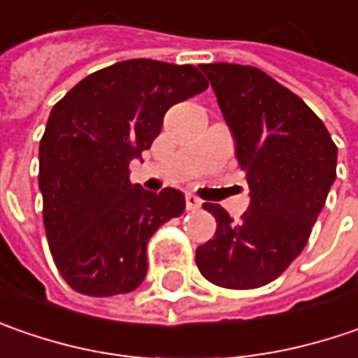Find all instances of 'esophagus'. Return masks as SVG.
<instances>
[{
  "mask_svg": "<svg viewBox=\"0 0 358 358\" xmlns=\"http://www.w3.org/2000/svg\"><path fill=\"white\" fill-rule=\"evenodd\" d=\"M202 206L200 198H196L194 194H186V208L188 210H198Z\"/></svg>",
  "mask_w": 358,
  "mask_h": 358,
  "instance_id": "obj_1",
  "label": "esophagus"
}]
</instances>
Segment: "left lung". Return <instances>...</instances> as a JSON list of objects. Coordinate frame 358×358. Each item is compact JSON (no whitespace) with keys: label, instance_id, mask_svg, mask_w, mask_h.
Masks as SVG:
<instances>
[{"label":"left lung","instance_id":"1","mask_svg":"<svg viewBox=\"0 0 358 358\" xmlns=\"http://www.w3.org/2000/svg\"><path fill=\"white\" fill-rule=\"evenodd\" d=\"M246 172L250 206L234 222L204 204L216 232L196 248L212 285L258 288L303 252L336 178V146L319 116L296 94L252 66L202 64Z\"/></svg>","mask_w":358,"mask_h":358}]
</instances>
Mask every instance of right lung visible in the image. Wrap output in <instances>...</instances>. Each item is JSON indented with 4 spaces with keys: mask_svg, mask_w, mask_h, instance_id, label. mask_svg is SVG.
Masks as SVG:
<instances>
[{
    "mask_svg": "<svg viewBox=\"0 0 358 358\" xmlns=\"http://www.w3.org/2000/svg\"><path fill=\"white\" fill-rule=\"evenodd\" d=\"M206 87L190 64L140 57L90 73L52 108L39 142L43 226L73 290L114 296L146 278L148 241L184 212L186 198L132 184L130 162L152 146L174 103Z\"/></svg>",
    "mask_w": 358,
    "mask_h": 358,
    "instance_id": "obj_1",
    "label": "right lung"
}]
</instances>
